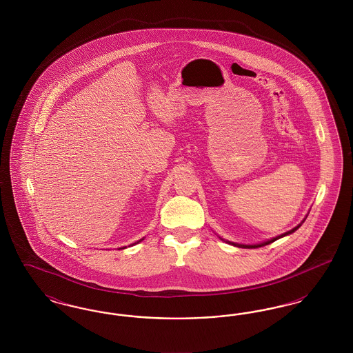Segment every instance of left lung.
Returning <instances> with one entry per match:
<instances>
[{"mask_svg": "<svg viewBox=\"0 0 353 353\" xmlns=\"http://www.w3.org/2000/svg\"><path fill=\"white\" fill-rule=\"evenodd\" d=\"M301 228V225H298L296 228H294L292 230H290V232H287L285 234L278 235V236H275V238H272V239H270L268 242H263V243H259V245H238V243H233L234 246H238V248H243V249H255V248H262V246H266V245H270V243H272L274 241H276V239H279V238H282V236H285V235L291 234V233H294L296 229H299Z\"/></svg>", "mask_w": 353, "mask_h": 353, "instance_id": "1", "label": "left lung"}]
</instances>
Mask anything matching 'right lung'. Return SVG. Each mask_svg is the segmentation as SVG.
<instances>
[{
    "instance_id": "right-lung-1",
    "label": "right lung",
    "mask_w": 353,
    "mask_h": 353,
    "mask_svg": "<svg viewBox=\"0 0 353 353\" xmlns=\"http://www.w3.org/2000/svg\"><path fill=\"white\" fill-rule=\"evenodd\" d=\"M137 243H139V242H137Z\"/></svg>"
}]
</instances>
